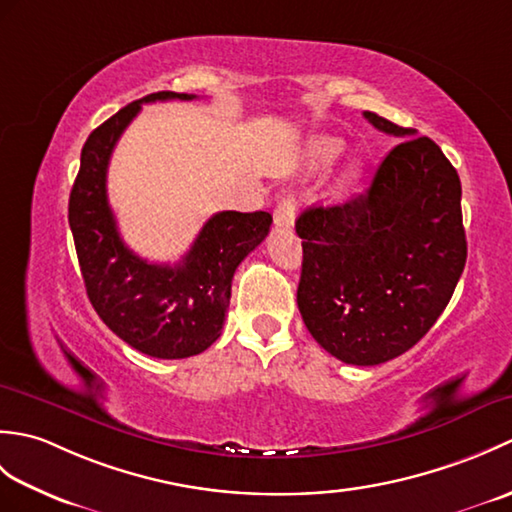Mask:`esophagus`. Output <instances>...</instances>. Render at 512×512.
Listing matches in <instances>:
<instances>
[{
    "label": "esophagus",
    "mask_w": 512,
    "mask_h": 512,
    "mask_svg": "<svg viewBox=\"0 0 512 512\" xmlns=\"http://www.w3.org/2000/svg\"><path fill=\"white\" fill-rule=\"evenodd\" d=\"M275 226L279 228H292L295 226V198L292 195H284L279 200L275 211Z\"/></svg>",
    "instance_id": "obj_1"
}]
</instances>
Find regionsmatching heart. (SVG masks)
I'll use <instances>...</instances> for the list:
<instances>
[{"mask_svg":"<svg viewBox=\"0 0 512 512\" xmlns=\"http://www.w3.org/2000/svg\"><path fill=\"white\" fill-rule=\"evenodd\" d=\"M336 154H339V145H336L334 140H321V143L314 147V158H317V162H328Z\"/></svg>","mask_w":512,"mask_h":512,"instance_id":"1","label":"heart"}]
</instances>
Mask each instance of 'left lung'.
<instances>
[{"instance_id":"1","label":"left lung","mask_w":512,"mask_h":512,"mask_svg":"<svg viewBox=\"0 0 512 512\" xmlns=\"http://www.w3.org/2000/svg\"><path fill=\"white\" fill-rule=\"evenodd\" d=\"M363 116L405 140L365 193L299 215L297 306L325 352L380 365L416 345L447 308L466 264V235L460 176L442 149L416 129Z\"/></svg>"}]
</instances>
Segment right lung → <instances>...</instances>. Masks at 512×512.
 Returning <instances> with one entry per match:
<instances>
[{"instance_id": "add662e5", "label": "right lung", "mask_w": 512, "mask_h": 512, "mask_svg": "<svg viewBox=\"0 0 512 512\" xmlns=\"http://www.w3.org/2000/svg\"><path fill=\"white\" fill-rule=\"evenodd\" d=\"M169 99L191 101L195 94H149L125 105L88 136L68 220L85 290L107 328L147 356L187 358L220 339L235 270L264 242L273 215L215 213L176 266L149 264L125 246L107 202V165L143 103Z\"/></svg>"}]
</instances>
